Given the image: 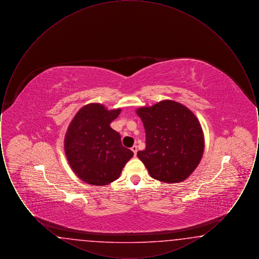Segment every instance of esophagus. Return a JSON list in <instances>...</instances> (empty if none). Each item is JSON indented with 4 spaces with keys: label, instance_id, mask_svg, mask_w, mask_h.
Here are the masks:
<instances>
[{
    "label": "esophagus",
    "instance_id": "esophagus-1",
    "mask_svg": "<svg viewBox=\"0 0 259 259\" xmlns=\"http://www.w3.org/2000/svg\"><path fill=\"white\" fill-rule=\"evenodd\" d=\"M131 150L134 152V155L136 156V154H137V151H138V148H137V146H133V147L131 148Z\"/></svg>",
    "mask_w": 259,
    "mask_h": 259
}]
</instances>
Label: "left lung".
<instances>
[{
    "label": "left lung",
    "mask_w": 259,
    "mask_h": 259,
    "mask_svg": "<svg viewBox=\"0 0 259 259\" xmlns=\"http://www.w3.org/2000/svg\"><path fill=\"white\" fill-rule=\"evenodd\" d=\"M136 113L146 131V149L137 155L151 178L175 184L184 182L202 159L205 138L195 114L183 104L163 100Z\"/></svg>",
    "instance_id": "left-lung-1"
}]
</instances>
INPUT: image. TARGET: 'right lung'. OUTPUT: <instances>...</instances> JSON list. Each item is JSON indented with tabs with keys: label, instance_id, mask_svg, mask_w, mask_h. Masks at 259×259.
Segmentation results:
<instances>
[{
	"label": "right lung",
	"instance_id": "right-lung-1",
	"mask_svg": "<svg viewBox=\"0 0 259 259\" xmlns=\"http://www.w3.org/2000/svg\"><path fill=\"white\" fill-rule=\"evenodd\" d=\"M120 112L121 109L108 110L102 104L90 103L69 124L64 139L65 154L76 177L85 184L110 185L134 155L110 126Z\"/></svg>",
	"mask_w": 259,
	"mask_h": 259
}]
</instances>
